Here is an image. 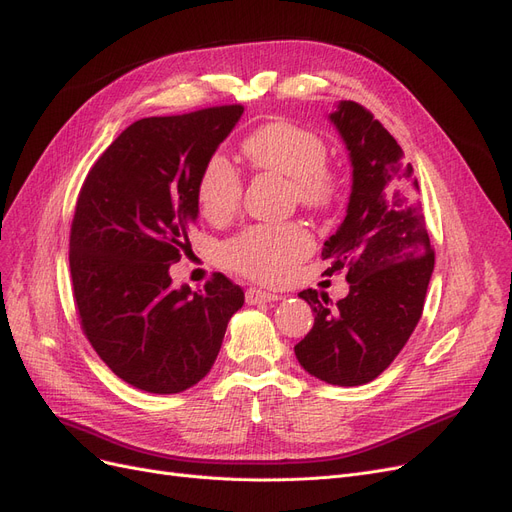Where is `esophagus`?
Segmentation results:
<instances>
[{
    "instance_id": "esophagus-1",
    "label": "esophagus",
    "mask_w": 512,
    "mask_h": 512,
    "mask_svg": "<svg viewBox=\"0 0 512 512\" xmlns=\"http://www.w3.org/2000/svg\"><path fill=\"white\" fill-rule=\"evenodd\" d=\"M244 299H246V304L257 306V304H268V301H278L280 295L270 293V291H261L257 287H251V289H246Z\"/></svg>"
}]
</instances>
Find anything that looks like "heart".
Masks as SVG:
<instances>
[{
	"label": "heart",
	"mask_w": 512,
	"mask_h": 512,
	"mask_svg": "<svg viewBox=\"0 0 512 512\" xmlns=\"http://www.w3.org/2000/svg\"><path fill=\"white\" fill-rule=\"evenodd\" d=\"M242 154L253 170L289 177L291 198L312 213H325L344 192L339 170L327 162V143L316 130L293 120H272L253 128L242 141ZM244 183L238 170L223 156L208 158L200 170L196 198L202 215L221 223L240 206ZM312 253V236L304 225L257 223L223 240L219 263L234 274L266 285L291 278Z\"/></svg>",
	"instance_id": "obj_1"
}]
</instances>
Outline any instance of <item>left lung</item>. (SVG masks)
I'll use <instances>...</instances> for the list:
<instances>
[{"label": "left lung", "mask_w": 512, "mask_h": 512, "mask_svg": "<svg viewBox=\"0 0 512 512\" xmlns=\"http://www.w3.org/2000/svg\"><path fill=\"white\" fill-rule=\"evenodd\" d=\"M331 122L352 160L348 215L325 242L327 274L346 270L350 293L333 306L325 293L301 291L314 327L295 346L297 361L318 380L361 386L375 380L420 323L434 251L418 200L413 166L373 113L342 101Z\"/></svg>", "instance_id": "obj_1"}]
</instances>
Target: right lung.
I'll return each instance as SVG.
<instances>
[{
    "mask_svg": "<svg viewBox=\"0 0 512 512\" xmlns=\"http://www.w3.org/2000/svg\"><path fill=\"white\" fill-rule=\"evenodd\" d=\"M242 105L204 107L130 124L92 164L69 232L73 304L101 361L145 392L198 384L219 354L238 285L213 274L204 291L168 276L198 217L196 185Z\"/></svg>",
    "mask_w": 512,
    "mask_h": 512,
    "instance_id": "1",
    "label": "right lung"
}]
</instances>
